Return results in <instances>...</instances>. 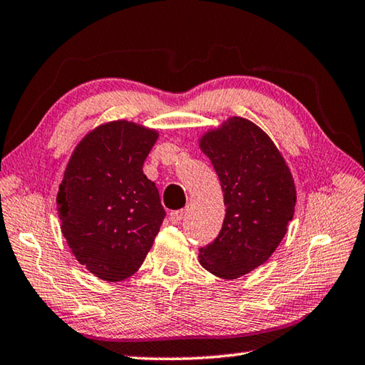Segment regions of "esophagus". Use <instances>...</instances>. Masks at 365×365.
<instances>
[{
	"mask_svg": "<svg viewBox=\"0 0 365 365\" xmlns=\"http://www.w3.org/2000/svg\"><path fill=\"white\" fill-rule=\"evenodd\" d=\"M183 215H185L183 209H178V211H172L170 212V222H172V224H180Z\"/></svg>",
	"mask_w": 365,
	"mask_h": 365,
	"instance_id": "obj_1",
	"label": "esophagus"
}]
</instances>
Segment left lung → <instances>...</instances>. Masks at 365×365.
I'll return each instance as SVG.
<instances>
[{
  "instance_id": "obj_1",
  "label": "left lung",
  "mask_w": 365,
  "mask_h": 365,
  "mask_svg": "<svg viewBox=\"0 0 365 365\" xmlns=\"http://www.w3.org/2000/svg\"><path fill=\"white\" fill-rule=\"evenodd\" d=\"M200 146L219 175L227 206L217 238L200 248V262L233 280L267 261L285 237L296 206L294 182L269 135L243 117L202 135Z\"/></svg>"
}]
</instances>
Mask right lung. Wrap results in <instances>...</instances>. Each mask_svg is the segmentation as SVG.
I'll use <instances>...</instances> for the list:
<instances>
[{
	"mask_svg": "<svg viewBox=\"0 0 365 365\" xmlns=\"http://www.w3.org/2000/svg\"><path fill=\"white\" fill-rule=\"evenodd\" d=\"M158 132L127 120L80 141L59 185L58 214L77 261L98 279L120 282L143 264L165 211L143 163Z\"/></svg>",
	"mask_w": 365,
	"mask_h": 365,
	"instance_id": "add662e5",
	"label": "right lung"
}]
</instances>
